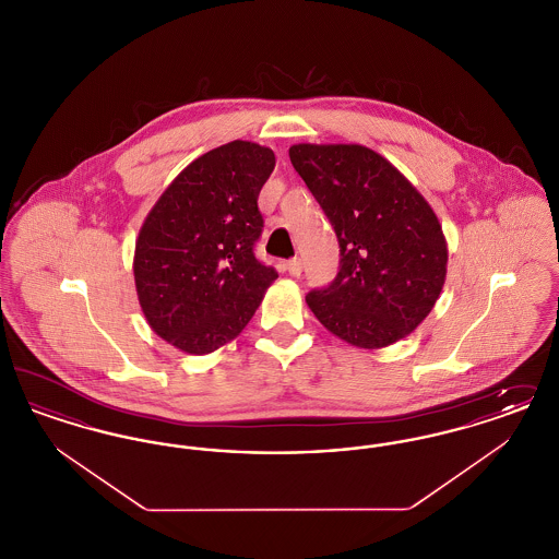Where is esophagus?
Returning a JSON list of instances; mask_svg holds the SVG:
<instances>
[{"instance_id": "34e87169", "label": "esophagus", "mask_w": 559, "mask_h": 559, "mask_svg": "<svg viewBox=\"0 0 559 559\" xmlns=\"http://www.w3.org/2000/svg\"><path fill=\"white\" fill-rule=\"evenodd\" d=\"M287 270H289L292 276H299V274H301V260H297V258L289 260V262H287Z\"/></svg>"}]
</instances>
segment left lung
Returning <instances> with one entry per match:
<instances>
[{
	"label": "left lung",
	"instance_id": "obj_1",
	"mask_svg": "<svg viewBox=\"0 0 559 559\" xmlns=\"http://www.w3.org/2000/svg\"><path fill=\"white\" fill-rule=\"evenodd\" d=\"M295 171L340 240L335 281L306 295L320 324L349 346L381 349L411 335L436 306L449 245L426 197L362 144L289 148Z\"/></svg>",
	"mask_w": 559,
	"mask_h": 559
}]
</instances>
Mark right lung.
Masks as SVG:
<instances>
[{"mask_svg": "<svg viewBox=\"0 0 559 559\" xmlns=\"http://www.w3.org/2000/svg\"><path fill=\"white\" fill-rule=\"evenodd\" d=\"M274 165L262 144H222L188 163L144 217L133 249L138 301L180 352L228 346L278 278L253 255L264 226L258 197Z\"/></svg>", "mask_w": 559, "mask_h": 559, "instance_id": "right-lung-1", "label": "right lung"}]
</instances>
